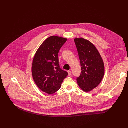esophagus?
<instances>
[{
  "mask_svg": "<svg viewBox=\"0 0 128 128\" xmlns=\"http://www.w3.org/2000/svg\"><path fill=\"white\" fill-rule=\"evenodd\" d=\"M68 76H70L71 75L72 73H71V71L68 70Z\"/></svg>",
  "mask_w": 128,
  "mask_h": 128,
  "instance_id": "obj_1",
  "label": "esophagus"
}]
</instances>
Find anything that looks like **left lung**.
I'll use <instances>...</instances> for the list:
<instances>
[{"label": "left lung", "instance_id": "left-lung-1", "mask_svg": "<svg viewBox=\"0 0 128 128\" xmlns=\"http://www.w3.org/2000/svg\"><path fill=\"white\" fill-rule=\"evenodd\" d=\"M81 66V74L77 78L80 87L88 92L97 87L104 74V64L95 46L82 38L74 39Z\"/></svg>", "mask_w": 128, "mask_h": 128}]
</instances>
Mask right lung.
Instances as JSON below:
<instances>
[{
	"instance_id": "add662e5",
	"label": "right lung",
	"mask_w": 128,
	"mask_h": 128,
	"mask_svg": "<svg viewBox=\"0 0 128 128\" xmlns=\"http://www.w3.org/2000/svg\"><path fill=\"white\" fill-rule=\"evenodd\" d=\"M67 39L52 36L46 40L33 58L32 74L34 81L43 92L53 94L61 86L68 74L61 69L58 53Z\"/></svg>"
}]
</instances>
